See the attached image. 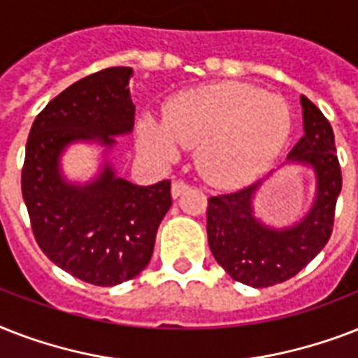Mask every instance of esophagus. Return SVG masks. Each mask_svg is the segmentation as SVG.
<instances>
[{"mask_svg": "<svg viewBox=\"0 0 358 358\" xmlns=\"http://www.w3.org/2000/svg\"><path fill=\"white\" fill-rule=\"evenodd\" d=\"M189 189V184L187 182H182V180H176V182H173V189H171V193H173L174 199H178L182 193H185V191Z\"/></svg>", "mask_w": 358, "mask_h": 358, "instance_id": "34e87169", "label": "esophagus"}]
</instances>
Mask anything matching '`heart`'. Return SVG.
Listing matches in <instances>:
<instances>
[{
    "label": "heart",
    "instance_id": "1",
    "mask_svg": "<svg viewBox=\"0 0 358 358\" xmlns=\"http://www.w3.org/2000/svg\"><path fill=\"white\" fill-rule=\"evenodd\" d=\"M289 131L292 113L282 98L249 83L221 81L169 98L163 120H141L139 141L159 159H173L180 145L196 146L204 178L234 187L277 159Z\"/></svg>",
    "mask_w": 358,
    "mask_h": 358
}]
</instances>
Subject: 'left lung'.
<instances>
[{
	"label": "left lung",
	"instance_id": "8db88e82",
	"mask_svg": "<svg viewBox=\"0 0 358 358\" xmlns=\"http://www.w3.org/2000/svg\"><path fill=\"white\" fill-rule=\"evenodd\" d=\"M305 135L288 154L316 171L317 196L294 229H266L252 217L250 201L258 184L208 199L206 230L213 258L230 277L252 288H267L295 277L314 260L333 234L342 171L327 117L301 96Z\"/></svg>",
	"mask_w": 358,
	"mask_h": 358
}]
</instances>
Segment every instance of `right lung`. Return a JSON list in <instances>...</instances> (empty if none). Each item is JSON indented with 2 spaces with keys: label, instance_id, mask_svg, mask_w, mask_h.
Returning a JSON list of instances; mask_svg holds the SVG:
<instances>
[{
  "label": "right lung",
  "instance_id": "1",
  "mask_svg": "<svg viewBox=\"0 0 358 358\" xmlns=\"http://www.w3.org/2000/svg\"><path fill=\"white\" fill-rule=\"evenodd\" d=\"M134 70L111 66L76 81L53 98L31 126L22 167V195L42 252L76 278L117 286L152 258L157 227L173 204L171 180L143 187L111 169L87 187L64 184L59 154L78 139H100L134 128L128 81Z\"/></svg>",
  "mask_w": 358,
  "mask_h": 358
}]
</instances>
